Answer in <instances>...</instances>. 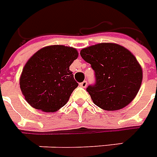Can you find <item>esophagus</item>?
Returning a JSON list of instances; mask_svg holds the SVG:
<instances>
[{
  "instance_id": "obj_1",
  "label": "esophagus",
  "mask_w": 157,
  "mask_h": 157,
  "mask_svg": "<svg viewBox=\"0 0 157 157\" xmlns=\"http://www.w3.org/2000/svg\"><path fill=\"white\" fill-rule=\"evenodd\" d=\"M80 86H82L83 88H86L87 86V82L86 81H84V82H82L80 83Z\"/></svg>"
}]
</instances>
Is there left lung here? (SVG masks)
Listing matches in <instances>:
<instances>
[{
  "instance_id": "1",
  "label": "left lung",
  "mask_w": 157,
  "mask_h": 157,
  "mask_svg": "<svg viewBox=\"0 0 157 157\" xmlns=\"http://www.w3.org/2000/svg\"><path fill=\"white\" fill-rule=\"evenodd\" d=\"M81 56L95 71V84L86 88L95 105L117 111L136 97L142 70L132 52L114 43H100L82 49Z\"/></svg>"
}]
</instances>
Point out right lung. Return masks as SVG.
I'll list each match as a JSON object with an SVG mask.
<instances>
[{"mask_svg":"<svg viewBox=\"0 0 157 157\" xmlns=\"http://www.w3.org/2000/svg\"><path fill=\"white\" fill-rule=\"evenodd\" d=\"M78 56L75 48L50 46L39 50L23 68L20 87L32 107L54 112L68 101L78 86L70 66Z\"/></svg>","mask_w":157,"mask_h":157,"instance_id":"right-lung-1","label":"right lung"}]
</instances>
